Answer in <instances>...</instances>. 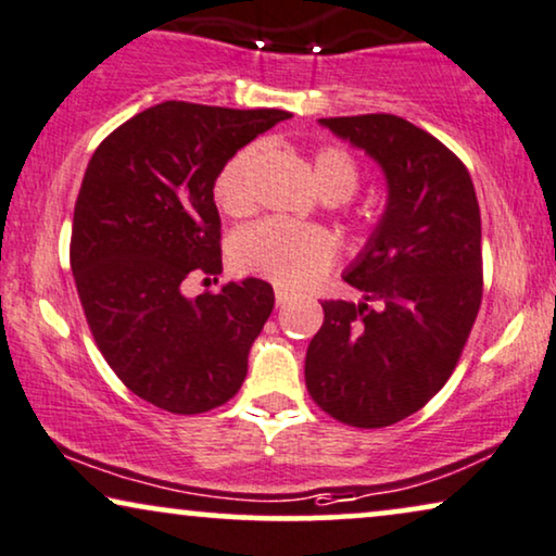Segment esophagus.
<instances>
[{"label": "esophagus", "instance_id": "obj_1", "mask_svg": "<svg viewBox=\"0 0 556 556\" xmlns=\"http://www.w3.org/2000/svg\"><path fill=\"white\" fill-rule=\"evenodd\" d=\"M288 299H291V293H288L283 286H276V304H278V306H283Z\"/></svg>", "mask_w": 556, "mask_h": 556}]
</instances>
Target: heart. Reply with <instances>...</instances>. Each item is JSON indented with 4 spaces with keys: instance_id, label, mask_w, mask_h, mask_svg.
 Here are the masks:
<instances>
[{
    "instance_id": "heart-1",
    "label": "heart",
    "mask_w": 556,
    "mask_h": 556,
    "mask_svg": "<svg viewBox=\"0 0 556 556\" xmlns=\"http://www.w3.org/2000/svg\"><path fill=\"white\" fill-rule=\"evenodd\" d=\"M265 155L263 146H248L229 157L214 178V201L229 216L255 208L252 173ZM312 173L327 199L344 201L357 191V161L344 148L324 146L312 155ZM232 265L242 273L268 278L283 288H301L321 278L337 261V237L324 227L261 219L242 227L229 242Z\"/></svg>"
}]
</instances>
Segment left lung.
Listing matches in <instances>:
<instances>
[{
	"label": "left lung",
	"mask_w": 556,
	"mask_h": 556,
	"mask_svg": "<svg viewBox=\"0 0 556 556\" xmlns=\"http://www.w3.org/2000/svg\"><path fill=\"white\" fill-rule=\"evenodd\" d=\"M321 125L380 163L388 204L344 276L365 301L321 304L306 388L348 427H391L442 391L478 319V197L465 163L403 117L357 114Z\"/></svg>",
	"instance_id": "8db88e82"
}]
</instances>
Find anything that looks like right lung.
Returning a JSON list of instances; mask_svg holds the SVG:
<instances>
[{
  "instance_id": "add662e5",
  "label": "right lung",
  "mask_w": 556,
  "mask_h": 556,
  "mask_svg": "<svg viewBox=\"0 0 556 556\" xmlns=\"http://www.w3.org/2000/svg\"><path fill=\"white\" fill-rule=\"evenodd\" d=\"M283 110L163 102L93 150L71 232V270L106 363L135 395L170 414L227 403L276 304L261 278L186 299L191 273H222L214 178Z\"/></svg>"
}]
</instances>
